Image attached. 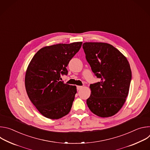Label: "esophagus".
Listing matches in <instances>:
<instances>
[{"instance_id": "esophagus-1", "label": "esophagus", "mask_w": 150, "mask_h": 150, "mask_svg": "<svg viewBox=\"0 0 150 150\" xmlns=\"http://www.w3.org/2000/svg\"><path fill=\"white\" fill-rule=\"evenodd\" d=\"M82 88H83L82 86H77V90H79L82 89Z\"/></svg>"}]
</instances>
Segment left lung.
Here are the masks:
<instances>
[{
	"label": "left lung",
	"mask_w": 150,
	"mask_h": 150,
	"mask_svg": "<svg viewBox=\"0 0 150 150\" xmlns=\"http://www.w3.org/2000/svg\"><path fill=\"white\" fill-rule=\"evenodd\" d=\"M82 47L93 72L101 79L90 85L87 105L98 116H112L122 108L129 93L132 78L129 62L119 50L105 42H86Z\"/></svg>",
	"instance_id": "8db88e82"
}]
</instances>
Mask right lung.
<instances>
[{"label": "right lung", "mask_w": 150, "mask_h": 150, "mask_svg": "<svg viewBox=\"0 0 150 150\" xmlns=\"http://www.w3.org/2000/svg\"><path fill=\"white\" fill-rule=\"evenodd\" d=\"M82 44L75 42L42 47L29 63L25 76L27 93L38 112L47 118L60 119L71 109L76 87L60 81V75H67L68 63Z\"/></svg>", "instance_id": "right-lung-1"}]
</instances>
